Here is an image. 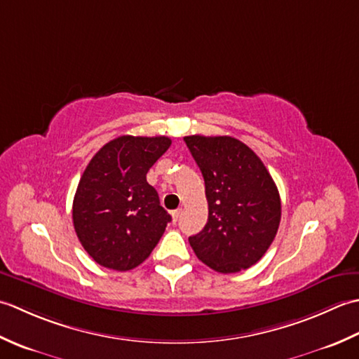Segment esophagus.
Here are the masks:
<instances>
[{"label":"esophagus","instance_id":"34e87169","mask_svg":"<svg viewBox=\"0 0 359 359\" xmlns=\"http://www.w3.org/2000/svg\"><path fill=\"white\" fill-rule=\"evenodd\" d=\"M180 216H182V210L172 211V220H174V222H177V220L180 219Z\"/></svg>","mask_w":359,"mask_h":359}]
</instances>
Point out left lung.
<instances>
[{"label": "left lung", "mask_w": 359, "mask_h": 359, "mask_svg": "<svg viewBox=\"0 0 359 359\" xmlns=\"http://www.w3.org/2000/svg\"><path fill=\"white\" fill-rule=\"evenodd\" d=\"M205 180L208 222L189 238L196 256L219 273L250 269L280 222L276 184L253 149L234 137H184Z\"/></svg>", "instance_id": "obj_1"}]
</instances>
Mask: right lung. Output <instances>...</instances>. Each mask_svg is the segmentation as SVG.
Segmentation results:
<instances>
[{"mask_svg":"<svg viewBox=\"0 0 359 359\" xmlns=\"http://www.w3.org/2000/svg\"><path fill=\"white\" fill-rule=\"evenodd\" d=\"M170 147L165 135H121L90 158L74 197L72 219L83 248L97 264L133 270L162 238L171 216L147 172Z\"/></svg>","mask_w":359,"mask_h":359,"instance_id":"1","label":"right lung"}]
</instances>
